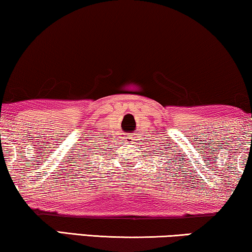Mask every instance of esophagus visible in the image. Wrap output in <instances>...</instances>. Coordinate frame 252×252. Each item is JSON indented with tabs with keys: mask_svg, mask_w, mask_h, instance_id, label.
<instances>
[{
	"mask_svg": "<svg viewBox=\"0 0 252 252\" xmlns=\"http://www.w3.org/2000/svg\"><path fill=\"white\" fill-rule=\"evenodd\" d=\"M129 139H132V136H129ZM132 142H133V141H132Z\"/></svg>",
	"mask_w": 252,
	"mask_h": 252,
	"instance_id": "esophagus-1",
	"label": "esophagus"
}]
</instances>
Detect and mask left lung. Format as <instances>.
Wrapping results in <instances>:
<instances>
[{"label": "left lung", "mask_w": 252, "mask_h": 252, "mask_svg": "<svg viewBox=\"0 0 252 252\" xmlns=\"http://www.w3.org/2000/svg\"><path fill=\"white\" fill-rule=\"evenodd\" d=\"M161 153H163V151H161ZM174 156H175V155H174ZM175 160H177V158H175Z\"/></svg>", "instance_id": "left-lung-1"}]
</instances>
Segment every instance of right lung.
<instances>
[{
	"label": "right lung",
	"instance_id": "add662e5",
	"mask_svg": "<svg viewBox=\"0 0 252 252\" xmlns=\"http://www.w3.org/2000/svg\"><path fill=\"white\" fill-rule=\"evenodd\" d=\"M96 149H98V148H96Z\"/></svg>",
	"mask_w": 252,
	"mask_h": 252
}]
</instances>
